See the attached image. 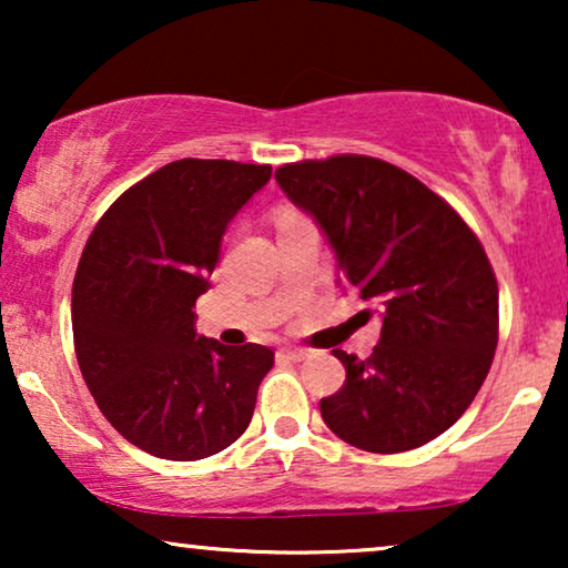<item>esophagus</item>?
<instances>
[{
    "instance_id": "34e87169",
    "label": "esophagus",
    "mask_w": 568,
    "mask_h": 568,
    "mask_svg": "<svg viewBox=\"0 0 568 568\" xmlns=\"http://www.w3.org/2000/svg\"><path fill=\"white\" fill-rule=\"evenodd\" d=\"M282 354L286 356V359L292 362H305L310 356V348H297V346H290V348H282Z\"/></svg>"
}]
</instances>
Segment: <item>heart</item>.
<instances>
[{"instance_id": "heart-1", "label": "heart", "mask_w": 568, "mask_h": 568, "mask_svg": "<svg viewBox=\"0 0 568 568\" xmlns=\"http://www.w3.org/2000/svg\"><path fill=\"white\" fill-rule=\"evenodd\" d=\"M286 214H294V212H282V214H278V216H286Z\"/></svg>"}]
</instances>
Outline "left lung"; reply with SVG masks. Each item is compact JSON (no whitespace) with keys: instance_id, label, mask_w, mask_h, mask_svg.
I'll list each match as a JSON object with an SVG mask.
<instances>
[{"instance_id":"1","label":"left lung","mask_w":568,"mask_h":568,"mask_svg":"<svg viewBox=\"0 0 568 568\" xmlns=\"http://www.w3.org/2000/svg\"><path fill=\"white\" fill-rule=\"evenodd\" d=\"M276 181L336 251L344 294L383 313L367 359L333 348L346 383L321 400L328 429L364 453H406L465 414L499 344V284L460 214L367 154L286 162Z\"/></svg>"}]
</instances>
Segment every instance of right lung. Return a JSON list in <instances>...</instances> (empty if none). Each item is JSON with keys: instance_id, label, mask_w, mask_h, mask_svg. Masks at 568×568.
Wrapping results in <instances>:
<instances>
[{"instance_id": "1", "label": "right lung", "mask_w": 568, "mask_h": 568, "mask_svg": "<svg viewBox=\"0 0 568 568\" xmlns=\"http://www.w3.org/2000/svg\"><path fill=\"white\" fill-rule=\"evenodd\" d=\"M271 165L168 162L108 206L72 286L80 372L115 432L162 460H204L243 437L268 346L199 338L196 300L237 209Z\"/></svg>"}]
</instances>
